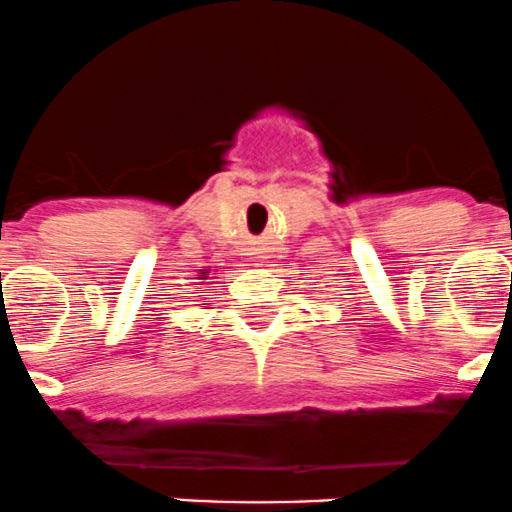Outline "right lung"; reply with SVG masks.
<instances>
[{"label":"right lung","instance_id":"right-lung-1","mask_svg":"<svg viewBox=\"0 0 512 512\" xmlns=\"http://www.w3.org/2000/svg\"><path fill=\"white\" fill-rule=\"evenodd\" d=\"M199 275H201V278H199V280H206V275H209V270H201V273H199Z\"/></svg>","mask_w":512,"mask_h":512}]
</instances>
